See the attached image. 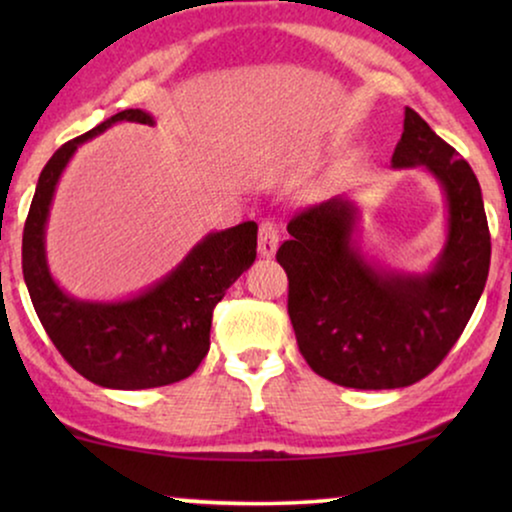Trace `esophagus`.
I'll use <instances>...</instances> for the list:
<instances>
[{
  "label": "esophagus",
  "instance_id": "1",
  "mask_svg": "<svg viewBox=\"0 0 512 512\" xmlns=\"http://www.w3.org/2000/svg\"><path fill=\"white\" fill-rule=\"evenodd\" d=\"M279 247V230L277 223L272 219H263L261 226H258V254L263 258L275 256Z\"/></svg>",
  "mask_w": 512,
  "mask_h": 512
}]
</instances>
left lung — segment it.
I'll return each instance as SVG.
<instances>
[{
	"mask_svg": "<svg viewBox=\"0 0 512 512\" xmlns=\"http://www.w3.org/2000/svg\"><path fill=\"white\" fill-rule=\"evenodd\" d=\"M394 167H426L447 198V240L424 275L387 272L361 256L356 207L331 198L289 221L277 249L289 317L314 373L340 387L398 389L433 373L464 333L489 275L492 237L471 165L405 109Z\"/></svg>",
	"mask_w": 512,
	"mask_h": 512,
	"instance_id": "8db88e82",
	"label": "left lung"
}]
</instances>
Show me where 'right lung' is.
<instances>
[{
    "label": "right lung",
    "instance_id": "obj_1",
    "mask_svg": "<svg viewBox=\"0 0 512 512\" xmlns=\"http://www.w3.org/2000/svg\"><path fill=\"white\" fill-rule=\"evenodd\" d=\"M121 121L153 125V116L118 111L62 144L41 170L23 230V277L41 326L76 373L107 389H151L184 380L207 356L214 307L254 263L258 226L244 221L205 235L170 275L139 296L118 303L67 296L51 277L44 247L55 186L79 144Z\"/></svg>",
    "mask_w": 512,
    "mask_h": 512
}]
</instances>
